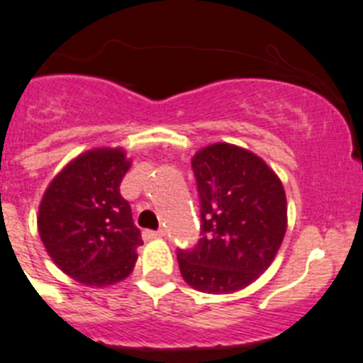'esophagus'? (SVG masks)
I'll list each match as a JSON object with an SVG mask.
<instances>
[{
	"mask_svg": "<svg viewBox=\"0 0 363 363\" xmlns=\"http://www.w3.org/2000/svg\"><path fill=\"white\" fill-rule=\"evenodd\" d=\"M161 236H164V231H162V229H157V231H150V229H145V231H143V238L145 240L161 238Z\"/></svg>",
	"mask_w": 363,
	"mask_h": 363,
	"instance_id": "1",
	"label": "esophagus"
}]
</instances>
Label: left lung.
Returning <instances> with one entry per match:
<instances>
[{
    "instance_id": "obj_1",
    "label": "left lung",
    "mask_w": 363,
    "mask_h": 363,
    "mask_svg": "<svg viewBox=\"0 0 363 363\" xmlns=\"http://www.w3.org/2000/svg\"><path fill=\"white\" fill-rule=\"evenodd\" d=\"M191 168L201 238L191 249H177L179 269L199 292H238L269 269L283 242V184L263 159L228 143L202 148Z\"/></svg>"
}]
</instances>
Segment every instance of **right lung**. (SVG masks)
Instances as JSON below:
<instances>
[{
    "label": "right lung",
    "instance_id": "1",
    "mask_svg": "<svg viewBox=\"0 0 363 363\" xmlns=\"http://www.w3.org/2000/svg\"><path fill=\"white\" fill-rule=\"evenodd\" d=\"M130 168L121 148H96L71 161L44 193L39 235L62 272L91 286L125 279L143 243L120 184Z\"/></svg>",
    "mask_w": 363,
    "mask_h": 363
}]
</instances>
